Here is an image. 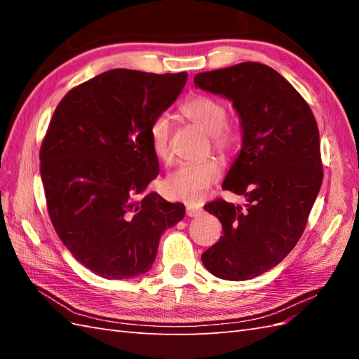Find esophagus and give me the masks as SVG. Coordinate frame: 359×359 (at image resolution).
<instances>
[{
	"instance_id": "obj_1",
	"label": "esophagus",
	"mask_w": 359,
	"mask_h": 359,
	"mask_svg": "<svg viewBox=\"0 0 359 359\" xmlns=\"http://www.w3.org/2000/svg\"><path fill=\"white\" fill-rule=\"evenodd\" d=\"M201 212H202V208H199V207H191V205L187 207V216L188 217H196V216H199Z\"/></svg>"
}]
</instances>
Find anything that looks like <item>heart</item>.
I'll return each instance as SVG.
<instances>
[{
    "label": "heart",
    "instance_id": "b5f03b06",
    "mask_svg": "<svg viewBox=\"0 0 359 359\" xmlns=\"http://www.w3.org/2000/svg\"><path fill=\"white\" fill-rule=\"evenodd\" d=\"M182 114L194 125L210 134V140L219 156L230 157L241 143V133L228 123L225 104L216 97L197 94L182 104ZM171 118L160 114L151 121L149 142L154 156L162 162H170L171 152ZM220 177V165L216 158H207L199 163H185L175 168L162 180V193L171 201L199 203L208 189Z\"/></svg>",
    "mask_w": 359,
    "mask_h": 359
}]
</instances>
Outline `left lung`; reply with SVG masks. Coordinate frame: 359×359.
<instances>
[{"label":"left lung","instance_id":"left-lung-1","mask_svg":"<svg viewBox=\"0 0 359 359\" xmlns=\"http://www.w3.org/2000/svg\"><path fill=\"white\" fill-rule=\"evenodd\" d=\"M194 85L226 97L239 114L242 149L222 188L247 199L245 207L205 205L224 236L202 262L220 279L247 280L278 265L306 230L324 174L318 125L302 95L266 65L202 72Z\"/></svg>","mask_w":359,"mask_h":359}]
</instances>
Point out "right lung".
<instances>
[{
  "label": "right lung",
  "instance_id": "1",
  "mask_svg": "<svg viewBox=\"0 0 359 359\" xmlns=\"http://www.w3.org/2000/svg\"><path fill=\"white\" fill-rule=\"evenodd\" d=\"M187 72L112 69L58 103L40 149L46 205L58 238L104 279H129L154 262L160 236L182 203L148 193L158 174L151 121L184 89Z\"/></svg>",
  "mask_w": 359,
  "mask_h": 359
}]
</instances>
